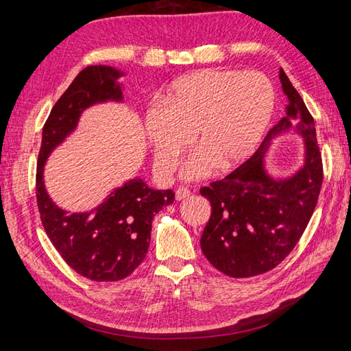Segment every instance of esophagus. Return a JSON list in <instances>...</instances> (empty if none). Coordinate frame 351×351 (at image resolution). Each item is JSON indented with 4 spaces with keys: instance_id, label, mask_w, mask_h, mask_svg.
<instances>
[{
    "instance_id": "esophagus-1",
    "label": "esophagus",
    "mask_w": 351,
    "mask_h": 351,
    "mask_svg": "<svg viewBox=\"0 0 351 351\" xmlns=\"http://www.w3.org/2000/svg\"><path fill=\"white\" fill-rule=\"evenodd\" d=\"M176 200H182V199H187L190 196V190L187 187H180L176 190Z\"/></svg>"
}]
</instances>
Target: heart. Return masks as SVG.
Segmentation results:
<instances>
[{
  "mask_svg": "<svg viewBox=\"0 0 351 351\" xmlns=\"http://www.w3.org/2000/svg\"><path fill=\"white\" fill-rule=\"evenodd\" d=\"M274 104L271 81L258 71L202 69L175 80L161 95L162 108H147L145 116L156 169L173 173L191 135L199 151L184 164V178L240 166L263 140Z\"/></svg>",
  "mask_w": 351,
  "mask_h": 351,
  "instance_id": "obj_1",
  "label": "heart"
}]
</instances>
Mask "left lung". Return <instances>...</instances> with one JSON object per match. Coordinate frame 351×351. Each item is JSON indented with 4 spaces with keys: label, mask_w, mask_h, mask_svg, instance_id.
<instances>
[{
    "label": "left lung",
    "mask_w": 351,
    "mask_h": 351,
    "mask_svg": "<svg viewBox=\"0 0 351 351\" xmlns=\"http://www.w3.org/2000/svg\"><path fill=\"white\" fill-rule=\"evenodd\" d=\"M279 78L288 98L285 117L247 161L225 180L200 189L213 208L200 247L230 278H250L279 265L299 243L322 190L323 161L314 119L283 69ZM291 129L304 137L305 162L293 177L274 180L263 167V155L274 136Z\"/></svg>",
    "instance_id": "obj_1"
}]
</instances>
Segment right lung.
Instances as JSON below:
<instances>
[{
  "label": "right lung",
  "instance_id": "1",
  "mask_svg": "<svg viewBox=\"0 0 351 351\" xmlns=\"http://www.w3.org/2000/svg\"><path fill=\"white\" fill-rule=\"evenodd\" d=\"M122 75L102 64L81 71L52 107L37 158L36 197L45 232L72 270L95 282L121 280L143 263L155 214L175 200L171 190H154L134 178L111 191L95 210L69 214L52 202L45 189L43 167L49 154L77 128L86 108L123 99L117 83Z\"/></svg>",
  "mask_w": 351,
  "mask_h": 351
}]
</instances>
